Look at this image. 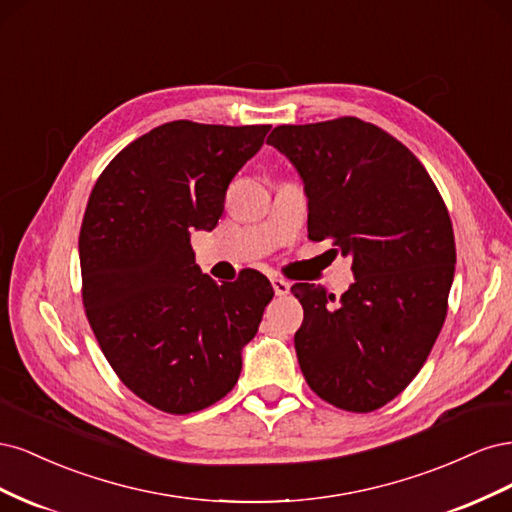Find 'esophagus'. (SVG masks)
Wrapping results in <instances>:
<instances>
[{"label":"esophagus","mask_w":512,"mask_h":512,"mask_svg":"<svg viewBox=\"0 0 512 512\" xmlns=\"http://www.w3.org/2000/svg\"><path fill=\"white\" fill-rule=\"evenodd\" d=\"M271 284H273V290H275L277 297H284V294L290 292V284L286 280H282V277H273Z\"/></svg>","instance_id":"34e87169"}]
</instances>
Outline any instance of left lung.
Returning <instances> with one entry per match:
<instances>
[{
	"mask_svg": "<svg viewBox=\"0 0 512 512\" xmlns=\"http://www.w3.org/2000/svg\"><path fill=\"white\" fill-rule=\"evenodd\" d=\"M267 143L303 181L309 239L352 258L339 301L324 286H292L303 376L337 408H382L421 371L446 318L457 256L444 200L406 145L356 117L277 126Z\"/></svg>",
	"mask_w": 512,
	"mask_h": 512,
	"instance_id": "left-lung-1",
	"label": "left lung"
}]
</instances>
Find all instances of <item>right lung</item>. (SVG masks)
Instances as JSON below:
<instances>
[{"instance_id": "right-lung-1", "label": "right lung", "mask_w": 512, "mask_h": 512, "mask_svg": "<svg viewBox=\"0 0 512 512\" xmlns=\"http://www.w3.org/2000/svg\"><path fill=\"white\" fill-rule=\"evenodd\" d=\"M269 130L164 123L117 153L89 196L79 237L87 320L121 382L162 412H198L232 391L273 299L252 269L215 284L190 245L192 230L218 224L228 183Z\"/></svg>"}]
</instances>
